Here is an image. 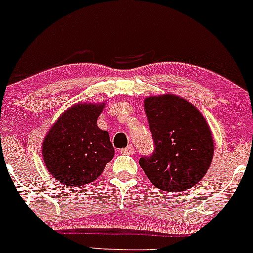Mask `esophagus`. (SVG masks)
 <instances>
[{"instance_id": "34e87169", "label": "esophagus", "mask_w": 253, "mask_h": 253, "mask_svg": "<svg viewBox=\"0 0 253 253\" xmlns=\"http://www.w3.org/2000/svg\"><path fill=\"white\" fill-rule=\"evenodd\" d=\"M120 153L124 155H130V154H134V153H135V150H134V147L132 145H128L126 148L121 149Z\"/></svg>"}]
</instances>
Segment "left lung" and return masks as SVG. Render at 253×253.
Instances as JSON below:
<instances>
[{"label": "left lung", "mask_w": 253, "mask_h": 253, "mask_svg": "<svg viewBox=\"0 0 253 253\" xmlns=\"http://www.w3.org/2000/svg\"><path fill=\"white\" fill-rule=\"evenodd\" d=\"M154 152L141 156L140 166L159 189L180 193L207 174L213 156V140L201 112L174 94L145 99Z\"/></svg>", "instance_id": "left-lung-1"}]
</instances>
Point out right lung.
Listing matches in <instances>:
<instances>
[{
    "mask_svg": "<svg viewBox=\"0 0 253 253\" xmlns=\"http://www.w3.org/2000/svg\"><path fill=\"white\" fill-rule=\"evenodd\" d=\"M105 104H77L66 110L43 141L44 164L60 183L78 187L100 176L113 159L106 130L97 126Z\"/></svg>",
    "mask_w": 253,
    "mask_h": 253,
    "instance_id": "obj_1",
    "label": "right lung"
}]
</instances>
